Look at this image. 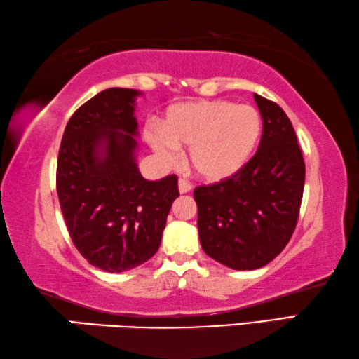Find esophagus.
Masks as SVG:
<instances>
[{
    "mask_svg": "<svg viewBox=\"0 0 359 359\" xmlns=\"http://www.w3.org/2000/svg\"><path fill=\"white\" fill-rule=\"evenodd\" d=\"M179 191H180V193H189V191H191V184H190V182L180 179V180H179Z\"/></svg>",
    "mask_w": 359,
    "mask_h": 359,
    "instance_id": "34e87169",
    "label": "esophagus"
}]
</instances>
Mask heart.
I'll list each match as a JSON object with an SVG mask.
<instances>
[{
    "instance_id": "obj_1",
    "label": "heart",
    "mask_w": 359,
    "mask_h": 359,
    "mask_svg": "<svg viewBox=\"0 0 359 359\" xmlns=\"http://www.w3.org/2000/svg\"><path fill=\"white\" fill-rule=\"evenodd\" d=\"M262 135V118L251 105L229 100H198L170 107L158 129L145 139L166 164L177 149H189V164L208 184L230 180L252 158Z\"/></svg>"
}]
</instances>
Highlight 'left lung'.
Returning <instances> with one entry per match:
<instances>
[{
	"label": "left lung",
	"mask_w": 359,
	"mask_h": 359,
	"mask_svg": "<svg viewBox=\"0 0 359 359\" xmlns=\"http://www.w3.org/2000/svg\"><path fill=\"white\" fill-rule=\"evenodd\" d=\"M264 121L257 153L235 177L193 191L203 251L233 270L265 266L291 240L305 163L283 108L254 94Z\"/></svg>",
	"instance_id": "1"
}]
</instances>
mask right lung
Returning <instances> with one entry per match:
<instances>
[{"mask_svg":"<svg viewBox=\"0 0 359 359\" xmlns=\"http://www.w3.org/2000/svg\"><path fill=\"white\" fill-rule=\"evenodd\" d=\"M135 89L110 88L73 113L57 159V195L73 244L108 273L155 255L177 177L147 180L135 163Z\"/></svg>","mask_w":359,"mask_h":359,"instance_id":"1","label":"right lung"}]
</instances>
